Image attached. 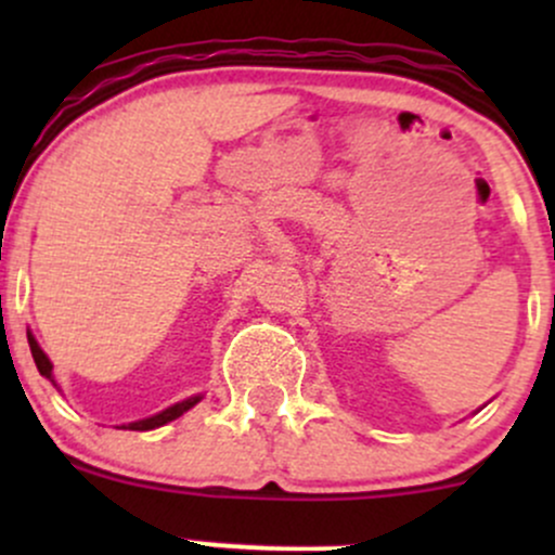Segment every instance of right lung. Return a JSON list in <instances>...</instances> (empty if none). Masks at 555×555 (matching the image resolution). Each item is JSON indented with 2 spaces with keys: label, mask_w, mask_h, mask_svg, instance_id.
<instances>
[{
  "label": "right lung",
  "mask_w": 555,
  "mask_h": 555,
  "mask_svg": "<svg viewBox=\"0 0 555 555\" xmlns=\"http://www.w3.org/2000/svg\"><path fill=\"white\" fill-rule=\"evenodd\" d=\"M28 344H30V354H34V360H36V367H38V373H41L43 378H49V380H52V384L56 386V380H54V373H52V362H49L47 354H43V349L38 347V341H36L34 336H30V334H28ZM197 401H201V397H190V399H184V401H177V404H171L169 410L158 412V415H154V417L138 420V423L122 425V428H130V430H154V428H162V425L171 423V420H177V417H180V415H184V412H188V410H193V406L197 404Z\"/></svg>",
  "instance_id": "1"
}]
</instances>
